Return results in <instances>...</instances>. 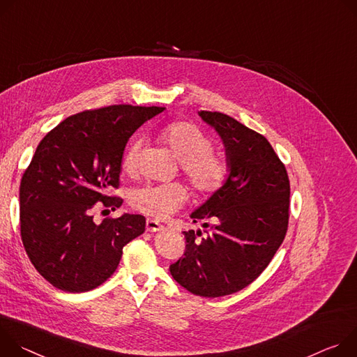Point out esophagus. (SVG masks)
<instances>
[{
  "label": "esophagus",
  "instance_id": "34e87169",
  "mask_svg": "<svg viewBox=\"0 0 357 357\" xmlns=\"http://www.w3.org/2000/svg\"><path fill=\"white\" fill-rule=\"evenodd\" d=\"M146 229H147V231H150V232L163 231V229H165V225H163V224H160L158 221H155V220L149 218V220L146 221Z\"/></svg>",
  "mask_w": 357,
  "mask_h": 357
}]
</instances>
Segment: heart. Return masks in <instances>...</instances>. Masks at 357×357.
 I'll return each mask as SVG.
<instances>
[{
  "label": "heart",
  "mask_w": 357,
  "mask_h": 357,
  "mask_svg": "<svg viewBox=\"0 0 357 357\" xmlns=\"http://www.w3.org/2000/svg\"><path fill=\"white\" fill-rule=\"evenodd\" d=\"M160 140L180 162V167L195 192L211 195L227 181L229 167L225 158L211 150L210 137L188 122H173L158 130ZM140 140H133L125 151L122 167L128 174L137 169ZM187 200V190L181 184L144 185L130 195L132 206L155 218H166Z\"/></svg>",
  "instance_id": "heart-1"
}]
</instances>
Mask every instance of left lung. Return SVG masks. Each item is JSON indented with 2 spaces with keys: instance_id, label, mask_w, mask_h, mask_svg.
Instances as JSON below:
<instances>
[{
  "instance_id": "8db88e82",
  "label": "left lung",
  "mask_w": 357,
  "mask_h": 357,
  "mask_svg": "<svg viewBox=\"0 0 357 357\" xmlns=\"http://www.w3.org/2000/svg\"><path fill=\"white\" fill-rule=\"evenodd\" d=\"M199 116L221 137L229 174L191 213L206 234L183 232L185 251L170 273L188 292L218 298L255 281L281 247L289 218V178L262 135L220 112L202 110Z\"/></svg>"
}]
</instances>
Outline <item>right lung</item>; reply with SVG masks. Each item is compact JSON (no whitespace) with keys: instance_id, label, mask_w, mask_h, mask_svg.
Masks as SVG:
<instances>
[{"instance_id":"add662e5","label":"right lung","mask_w":357,"mask_h":357,"mask_svg":"<svg viewBox=\"0 0 357 357\" xmlns=\"http://www.w3.org/2000/svg\"><path fill=\"white\" fill-rule=\"evenodd\" d=\"M166 107L113 105L66 117L38 144L20 187L24 248L44 278L65 292L102 285L121 262L123 247L144 232L146 218L122 214L93 221L92 208L112 210L130 136Z\"/></svg>"}]
</instances>
